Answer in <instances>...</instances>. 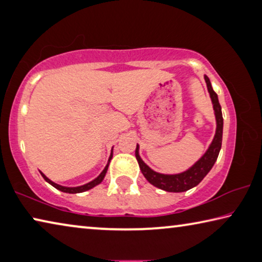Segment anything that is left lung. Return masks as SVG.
I'll return each instance as SVG.
<instances>
[{"instance_id":"left-lung-1","label":"left lung","mask_w":262,"mask_h":262,"mask_svg":"<svg viewBox=\"0 0 262 262\" xmlns=\"http://www.w3.org/2000/svg\"><path fill=\"white\" fill-rule=\"evenodd\" d=\"M205 81L212 103V108H214V114L216 119V132L214 139H212L209 147L206 150V152L192 166L184 172H180V173H159V172L154 171L151 167H149L143 162V159L140 156V145L136 144L135 156L137 162H139L141 172L143 173L144 178L150 184L154 185L155 187L172 193L186 192V190L193 188L201 183L202 179L205 178L208 174V172L211 170V167L214 166L216 159L219 157L222 147V136H223V115H222V107L220 105L219 97H217V94L211 86L210 79L206 75Z\"/></svg>"}]
</instances>
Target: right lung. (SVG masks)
Here are the masks:
<instances>
[{
    "mask_svg": "<svg viewBox=\"0 0 262 262\" xmlns=\"http://www.w3.org/2000/svg\"><path fill=\"white\" fill-rule=\"evenodd\" d=\"M112 157H113V147H112V150H111V155H110V157H108L107 164H106V166L104 167V170L100 172V174H99L98 177H97V178H95L94 180H91L90 183L84 184V185H82V186H76V187H67V186H62V185L56 184V183H54V181H52L50 178H47V177H46L45 174H43L41 171H39V172H40V174L42 176V178L45 179L48 184L52 185L53 187H55L56 189L61 190V192H63V193H69V194L82 193V192H85V190H89V189L94 188L95 186L99 185V184L101 183V181L104 180L105 176H106V172H107V168H108V165H110V162H111V159H112Z\"/></svg>",
    "mask_w": 262,
    "mask_h": 262,
    "instance_id": "right-lung-1",
    "label": "right lung"
}]
</instances>
